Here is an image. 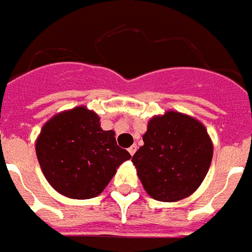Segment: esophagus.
<instances>
[{
    "mask_svg": "<svg viewBox=\"0 0 252 252\" xmlns=\"http://www.w3.org/2000/svg\"><path fill=\"white\" fill-rule=\"evenodd\" d=\"M136 150H137L136 144H133V146H131V147L128 148V151H129V154H131V155H133V154L136 153Z\"/></svg>",
    "mask_w": 252,
    "mask_h": 252,
    "instance_id": "esophagus-1",
    "label": "esophagus"
}]
</instances>
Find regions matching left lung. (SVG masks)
<instances>
[{"mask_svg": "<svg viewBox=\"0 0 252 252\" xmlns=\"http://www.w3.org/2000/svg\"><path fill=\"white\" fill-rule=\"evenodd\" d=\"M143 142L132 162L148 194L174 202L194 193L213 157L211 137L200 121L169 110L148 121Z\"/></svg>", "mask_w": 252, "mask_h": 252, "instance_id": "8db88e82", "label": "left lung"}]
</instances>
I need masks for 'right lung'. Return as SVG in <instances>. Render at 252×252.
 <instances>
[{"mask_svg": "<svg viewBox=\"0 0 252 252\" xmlns=\"http://www.w3.org/2000/svg\"><path fill=\"white\" fill-rule=\"evenodd\" d=\"M36 155L48 184L75 200L97 197L131 158L117 146L115 132L104 131L97 113L85 106L47 121L36 140Z\"/></svg>", "mask_w": 252, "mask_h": 252, "instance_id": "add662e5", "label": "right lung"}]
</instances>
